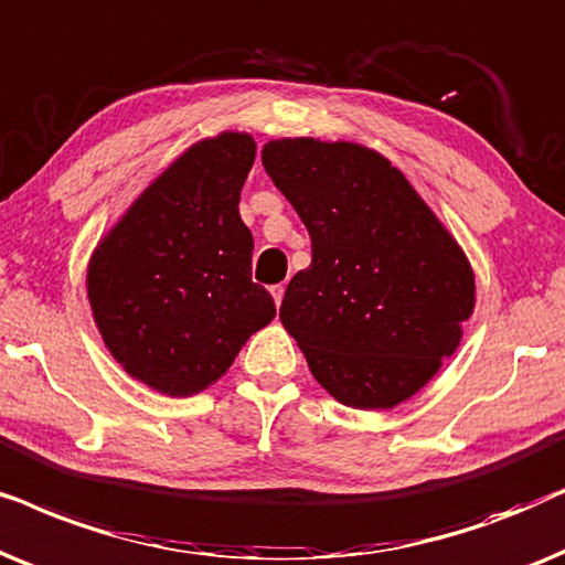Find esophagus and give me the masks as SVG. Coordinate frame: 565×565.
I'll use <instances>...</instances> for the list:
<instances>
[{
  "instance_id": "esophagus-1",
  "label": "esophagus",
  "mask_w": 565,
  "mask_h": 565,
  "mask_svg": "<svg viewBox=\"0 0 565 565\" xmlns=\"http://www.w3.org/2000/svg\"><path fill=\"white\" fill-rule=\"evenodd\" d=\"M284 291H287V287H284V284H274V287H270V295H274V302H276V307H281Z\"/></svg>"
}]
</instances>
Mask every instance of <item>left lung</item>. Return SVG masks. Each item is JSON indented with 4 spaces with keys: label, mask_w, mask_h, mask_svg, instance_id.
<instances>
[{
    "label": "left lung",
    "mask_w": 565,
    "mask_h": 565,
    "mask_svg": "<svg viewBox=\"0 0 565 565\" xmlns=\"http://www.w3.org/2000/svg\"><path fill=\"white\" fill-rule=\"evenodd\" d=\"M263 168L312 239L281 322L335 401L385 411L452 356L476 307L462 247L385 157L351 141L276 139Z\"/></svg>",
    "instance_id": "8db88e82"
}]
</instances>
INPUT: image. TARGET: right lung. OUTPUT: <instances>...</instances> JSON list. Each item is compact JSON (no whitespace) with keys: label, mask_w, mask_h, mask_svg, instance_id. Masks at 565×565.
I'll list each match as a JSON object with an SVG mask.
<instances>
[{"label":"right lung","mask_w":565,"mask_h":565,"mask_svg":"<svg viewBox=\"0 0 565 565\" xmlns=\"http://www.w3.org/2000/svg\"><path fill=\"white\" fill-rule=\"evenodd\" d=\"M255 160L224 131L178 157L95 247L87 297L113 359L157 393L206 390L255 330L276 318L253 284V235L239 191Z\"/></svg>","instance_id":"1"}]
</instances>
